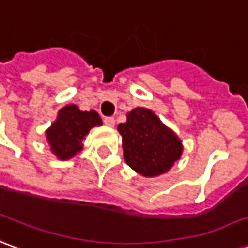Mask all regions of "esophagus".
<instances>
[{
  "label": "esophagus",
  "mask_w": 248,
  "mask_h": 248,
  "mask_svg": "<svg viewBox=\"0 0 248 248\" xmlns=\"http://www.w3.org/2000/svg\"><path fill=\"white\" fill-rule=\"evenodd\" d=\"M104 123L105 125H108V127H115V119L113 117H105Z\"/></svg>",
  "instance_id": "34e87169"
}]
</instances>
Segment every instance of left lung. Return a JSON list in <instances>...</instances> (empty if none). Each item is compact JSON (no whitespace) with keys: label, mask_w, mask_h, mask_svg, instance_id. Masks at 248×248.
Returning <instances> with one entry per match:
<instances>
[{"label":"left lung","mask_w":248,"mask_h":248,"mask_svg":"<svg viewBox=\"0 0 248 248\" xmlns=\"http://www.w3.org/2000/svg\"><path fill=\"white\" fill-rule=\"evenodd\" d=\"M117 131L123 139L124 160L143 176H160L182 157V140L148 108L128 112L127 121L119 124Z\"/></svg>","instance_id":"8db88e82"}]
</instances>
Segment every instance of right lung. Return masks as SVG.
<instances>
[{
    "mask_svg": "<svg viewBox=\"0 0 248 248\" xmlns=\"http://www.w3.org/2000/svg\"><path fill=\"white\" fill-rule=\"evenodd\" d=\"M103 125L96 110H80L75 104L65 105L57 119L45 131L50 151L59 160H69L82 151V140L93 127Z\"/></svg>",
    "mask_w": 248,
    "mask_h": 248,
    "instance_id": "add662e5",
    "label": "right lung"
}]
</instances>
